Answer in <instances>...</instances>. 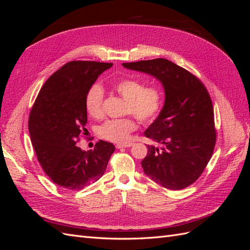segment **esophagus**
<instances>
[{"instance_id":"34e87169","label":"esophagus","mask_w":250,"mask_h":250,"mask_svg":"<svg viewBox=\"0 0 250 250\" xmlns=\"http://www.w3.org/2000/svg\"><path fill=\"white\" fill-rule=\"evenodd\" d=\"M133 145L132 143H128V144H118V145L116 146L118 149H121V148H128V147H131Z\"/></svg>"}]
</instances>
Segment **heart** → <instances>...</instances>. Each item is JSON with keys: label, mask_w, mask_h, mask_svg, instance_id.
<instances>
[{"label": "heart", "mask_w": 250, "mask_h": 250, "mask_svg": "<svg viewBox=\"0 0 250 250\" xmlns=\"http://www.w3.org/2000/svg\"><path fill=\"white\" fill-rule=\"evenodd\" d=\"M118 95L126 100L125 113L134 115L143 123H151L160 115L164 104L162 89L155 85H146L144 82L133 78L120 79L113 84ZM104 89L95 83L85 95L84 104L88 115L101 118L104 113ZM138 124L134 117L107 120L98 128V133L104 140L112 143H126L131 132L137 129Z\"/></svg>", "instance_id": "heart-1"}]
</instances>
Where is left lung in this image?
<instances>
[{"instance_id":"left-lung-1","label":"left lung","mask_w":250,"mask_h":250,"mask_svg":"<svg viewBox=\"0 0 250 250\" xmlns=\"http://www.w3.org/2000/svg\"><path fill=\"white\" fill-rule=\"evenodd\" d=\"M123 65L152 75L166 93L163 110L144 133L165 146H147L144 172L170 190L191 186L206 169L216 145L214 108L207 87L191 72L165 58Z\"/></svg>"}]
</instances>
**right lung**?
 <instances>
[{
	"mask_svg": "<svg viewBox=\"0 0 250 250\" xmlns=\"http://www.w3.org/2000/svg\"><path fill=\"white\" fill-rule=\"evenodd\" d=\"M112 63L73 60L52 74L37 95L29 116V133L42 168L53 183L79 191L106 170L115 146L99 141L93 150L76 146L85 134L84 99L98 76Z\"/></svg>",
	"mask_w": 250,
	"mask_h": 250,
	"instance_id": "1",
	"label": "right lung"
}]
</instances>
